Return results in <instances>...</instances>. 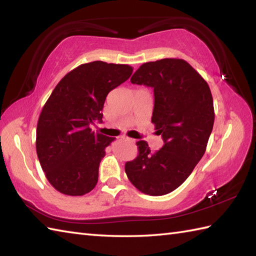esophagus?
Masks as SVG:
<instances>
[{
    "mask_svg": "<svg viewBox=\"0 0 256 256\" xmlns=\"http://www.w3.org/2000/svg\"><path fill=\"white\" fill-rule=\"evenodd\" d=\"M122 138H123V140H128V142H133V140H132V138H126V136H122Z\"/></svg>",
    "mask_w": 256,
    "mask_h": 256,
    "instance_id": "34e87169",
    "label": "esophagus"
}]
</instances>
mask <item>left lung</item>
Returning a JSON list of instances; mask_svg holds the SVG:
<instances>
[{
	"mask_svg": "<svg viewBox=\"0 0 256 256\" xmlns=\"http://www.w3.org/2000/svg\"><path fill=\"white\" fill-rule=\"evenodd\" d=\"M131 82L154 89L152 122L164 145L150 152L140 140L138 155L126 162L125 172L143 194H170L186 180L206 152L214 122L210 88L187 62L177 58L143 64Z\"/></svg>",
	"mask_w": 256,
	"mask_h": 256,
	"instance_id": "obj_1",
	"label": "left lung"
}]
</instances>
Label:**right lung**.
Wrapping results in <instances>:
<instances>
[{"label": "right lung", "instance_id": "1", "mask_svg": "<svg viewBox=\"0 0 256 256\" xmlns=\"http://www.w3.org/2000/svg\"><path fill=\"white\" fill-rule=\"evenodd\" d=\"M132 72L128 64H80L48 98L38 118L36 152L46 178L59 192L82 196L96 187L100 162L114 138L91 131L90 125L102 122L108 94Z\"/></svg>", "mask_w": 256, "mask_h": 256}]
</instances>
